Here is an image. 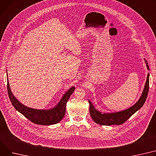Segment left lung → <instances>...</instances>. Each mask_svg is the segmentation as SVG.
Listing matches in <instances>:
<instances>
[{
  "label": "left lung",
  "mask_w": 156,
  "mask_h": 156,
  "mask_svg": "<svg viewBox=\"0 0 156 156\" xmlns=\"http://www.w3.org/2000/svg\"><path fill=\"white\" fill-rule=\"evenodd\" d=\"M145 62L147 68L149 70V65L147 61L145 59ZM149 88V73L147 74V80L145 85L142 95L139 100L136 104L128 109L115 113H103L97 110L93 103L88 100L90 103V113L92 119L95 122L101 126H112V125H121L125 122H126L133 113L139 110L144 104L146 100Z\"/></svg>",
  "instance_id": "left-lung-1"
}]
</instances>
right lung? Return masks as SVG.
I'll use <instances>...</instances> for the list:
<instances>
[{
  "instance_id": "obj_1",
  "label": "right lung",
  "mask_w": 156,
  "mask_h": 156,
  "mask_svg": "<svg viewBox=\"0 0 156 156\" xmlns=\"http://www.w3.org/2000/svg\"><path fill=\"white\" fill-rule=\"evenodd\" d=\"M75 89V87L70 88L65 93V94H64L58 105L53 108L49 110H37L27 107L18 101L12 94L7 79L8 95L14 107L30 122L38 125H53L63 119L65 115L66 103Z\"/></svg>"
}]
</instances>
